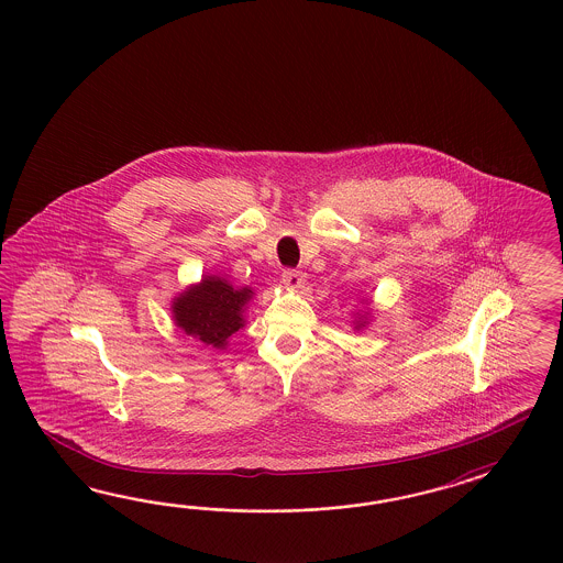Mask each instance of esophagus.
<instances>
[{"label": "esophagus", "mask_w": 563, "mask_h": 563, "mask_svg": "<svg viewBox=\"0 0 563 563\" xmlns=\"http://www.w3.org/2000/svg\"><path fill=\"white\" fill-rule=\"evenodd\" d=\"M283 285L287 289H299L303 285V273L301 271H285L283 273Z\"/></svg>", "instance_id": "esophagus-1"}]
</instances>
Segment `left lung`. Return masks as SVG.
Here are the masks:
<instances>
[{
    "label": "left lung",
    "mask_w": 563,
    "mask_h": 563,
    "mask_svg": "<svg viewBox=\"0 0 563 563\" xmlns=\"http://www.w3.org/2000/svg\"><path fill=\"white\" fill-rule=\"evenodd\" d=\"M363 325H365V322H361V318H358V322H357V325H355V328H363Z\"/></svg>",
    "instance_id": "1"
}]
</instances>
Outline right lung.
<instances>
[{
	"instance_id": "add662e5",
	"label": "right lung",
	"mask_w": 563,
	"mask_h": 563,
	"mask_svg": "<svg viewBox=\"0 0 563 563\" xmlns=\"http://www.w3.org/2000/svg\"><path fill=\"white\" fill-rule=\"evenodd\" d=\"M254 290L235 289L221 276H205L173 299V320L186 334L214 349H224L227 339L243 328V311Z\"/></svg>"
}]
</instances>
